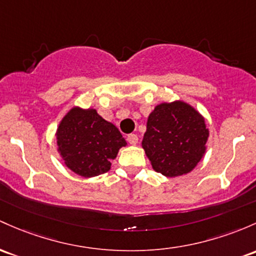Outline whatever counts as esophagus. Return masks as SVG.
Masks as SVG:
<instances>
[{
    "instance_id": "esophagus-1",
    "label": "esophagus",
    "mask_w": 256,
    "mask_h": 256,
    "mask_svg": "<svg viewBox=\"0 0 256 256\" xmlns=\"http://www.w3.org/2000/svg\"><path fill=\"white\" fill-rule=\"evenodd\" d=\"M128 142L130 143V144H132V146L137 144V142H138V137H137V134H128Z\"/></svg>"
}]
</instances>
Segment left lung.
Here are the masks:
<instances>
[{"label":"left lung","mask_w":256,"mask_h":256,"mask_svg":"<svg viewBox=\"0 0 256 256\" xmlns=\"http://www.w3.org/2000/svg\"><path fill=\"white\" fill-rule=\"evenodd\" d=\"M208 136L204 118L187 103L176 100L154 108L142 147L156 172L176 178L192 171L200 162Z\"/></svg>","instance_id":"left-lung-1"}]
</instances>
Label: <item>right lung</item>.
I'll return each mask as SVG.
<instances>
[{"label": "right lung", "instance_id": "add662e5", "mask_svg": "<svg viewBox=\"0 0 256 256\" xmlns=\"http://www.w3.org/2000/svg\"><path fill=\"white\" fill-rule=\"evenodd\" d=\"M57 144L70 170L84 178H94L110 169V162L126 141L116 126L94 109L72 108L60 124Z\"/></svg>", "mask_w": 256, "mask_h": 256}]
</instances>
